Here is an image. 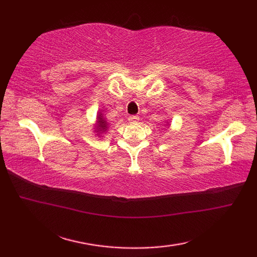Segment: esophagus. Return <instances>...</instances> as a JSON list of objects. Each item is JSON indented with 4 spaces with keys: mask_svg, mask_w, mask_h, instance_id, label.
I'll use <instances>...</instances> for the list:
<instances>
[{
    "mask_svg": "<svg viewBox=\"0 0 257 257\" xmlns=\"http://www.w3.org/2000/svg\"><path fill=\"white\" fill-rule=\"evenodd\" d=\"M128 120H129L130 123H135V122L139 121V117L138 116H129Z\"/></svg>",
    "mask_w": 257,
    "mask_h": 257,
    "instance_id": "1",
    "label": "esophagus"
}]
</instances>
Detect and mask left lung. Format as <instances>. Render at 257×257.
Here are the masks:
<instances>
[{"mask_svg": "<svg viewBox=\"0 0 257 257\" xmlns=\"http://www.w3.org/2000/svg\"><path fill=\"white\" fill-rule=\"evenodd\" d=\"M166 124H167V125H169V122H166Z\"/></svg>", "mask_w": 257, "mask_h": 257, "instance_id": "left-lung-1", "label": "left lung"}]
</instances>
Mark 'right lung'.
I'll list each match as a JSON object with an SVG mask.
<instances>
[{
	"mask_svg": "<svg viewBox=\"0 0 257 257\" xmlns=\"http://www.w3.org/2000/svg\"><path fill=\"white\" fill-rule=\"evenodd\" d=\"M94 129L97 137H101L102 135H105L107 133V130L110 128V124L108 123L107 119L103 117V114L101 112L97 113V118H96V123L94 124Z\"/></svg>",
	"mask_w": 257,
	"mask_h": 257,
	"instance_id": "1",
	"label": "right lung"
}]
</instances>
